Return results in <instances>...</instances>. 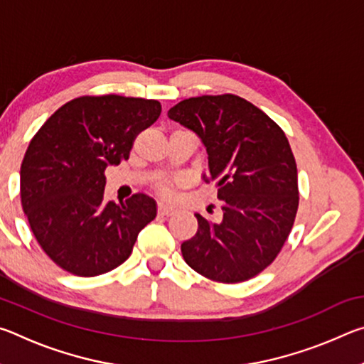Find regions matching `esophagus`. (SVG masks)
<instances>
[{
  "mask_svg": "<svg viewBox=\"0 0 364 364\" xmlns=\"http://www.w3.org/2000/svg\"><path fill=\"white\" fill-rule=\"evenodd\" d=\"M176 208L173 205H168V204H164V202H160L159 204V213L160 215H171L175 213Z\"/></svg>",
  "mask_w": 364,
  "mask_h": 364,
  "instance_id": "1",
  "label": "esophagus"
}]
</instances>
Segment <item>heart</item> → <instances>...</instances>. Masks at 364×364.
I'll use <instances>...</instances> for the list:
<instances>
[{
    "instance_id": "obj_1",
    "label": "heart",
    "mask_w": 364,
    "mask_h": 364,
    "mask_svg": "<svg viewBox=\"0 0 364 364\" xmlns=\"http://www.w3.org/2000/svg\"><path fill=\"white\" fill-rule=\"evenodd\" d=\"M159 193L162 194V196H165V197H171V183L170 181H164V183H160L159 184Z\"/></svg>"
}]
</instances>
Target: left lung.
Listing matches in <instances>:
<instances>
[{"instance_id": "left-lung-1", "label": "left lung", "mask_w": 364, "mask_h": 364, "mask_svg": "<svg viewBox=\"0 0 364 364\" xmlns=\"http://www.w3.org/2000/svg\"><path fill=\"white\" fill-rule=\"evenodd\" d=\"M208 154L223 217L196 213L197 232L181 244L184 262L205 278L234 284L269 267L291 234L299 208L297 164L278 123L236 95L197 96L168 110Z\"/></svg>"}]
</instances>
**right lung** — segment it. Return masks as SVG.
I'll list each match as a JSON object with an SVG mask.
<instances>
[{"mask_svg": "<svg viewBox=\"0 0 364 364\" xmlns=\"http://www.w3.org/2000/svg\"><path fill=\"white\" fill-rule=\"evenodd\" d=\"M156 100L82 96L59 107L30 141L21 165V202L51 260L91 278L132 255L157 204L143 193L104 202V171L130 157L138 134L159 119Z\"/></svg>", "mask_w": 364, "mask_h": 364, "instance_id": "right-lung-1", "label": "right lung"}]
</instances>
